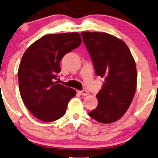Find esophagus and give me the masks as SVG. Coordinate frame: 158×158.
Returning a JSON list of instances; mask_svg holds the SVG:
<instances>
[{"mask_svg":"<svg viewBox=\"0 0 158 158\" xmlns=\"http://www.w3.org/2000/svg\"><path fill=\"white\" fill-rule=\"evenodd\" d=\"M78 93L80 95H82V96H86V95L88 94V91H86V90H82V91H78Z\"/></svg>","mask_w":158,"mask_h":158,"instance_id":"esophagus-1","label":"esophagus"}]
</instances>
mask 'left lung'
I'll return each mask as SVG.
<instances>
[{"label":"left lung","mask_w":158,"mask_h":158,"mask_svg":"<svg viewBox=\"0 0 158 158\" xmlns=\"http://www.w3.org/2000/svg\"><path fill=\"white\" fill-rule=\"evenodd\" d=\"M92 59L95 73L104 78L96 95L98 105L88 113L94 120L110 124L127 112L137 82L136 63L126 43L104 32H82Z\"/></svg>","instance_id":"8db88e82"}]
</instances>
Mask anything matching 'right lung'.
Here are the masks:
<instances>
[{"label":"right lung","instance_id":"right-lung-1","mask_svg":"<svg viewBox=\"0 0 158 158\" xmlns=\"http://www.w3.org/2000/svg\"><path fill=\"white\" fill-rule=\"evenodd\" d=\"M82 43L78 32L45 35L24 53L18 70L22 100L33 115L46 122L65 114L67 104L76 91L59 84L60 61Z\"/></svg>","mask_w":158,"mask_h":158}]
</instances>
